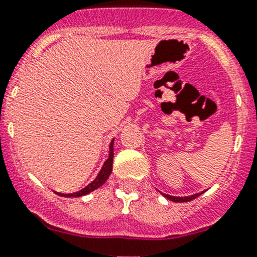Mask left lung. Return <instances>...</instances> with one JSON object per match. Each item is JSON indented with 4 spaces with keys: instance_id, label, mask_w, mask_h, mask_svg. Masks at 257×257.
<instances>
[{
    "instance_id": "8db88e82",
    "label": "left lung",
    "mask_w": 257,
    "mask_h": 257,
    "mask_svg": "<svg viewBox=\"0 0 257 257\" xmlns=\"http://www.w3.org/2000/svg\"><path fill=\"white\" fill-rule=\"evenodd\" d=\"M200 194H201V193L195 194V195H191V196H184V198H178V196L167 195V194H163V195H164L167 199H169V200L175 201V203H186V201H190V200H193V199L198 198V196L200 195Z\"/></svg>"
}]
</instances>
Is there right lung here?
Masks as SVG:
<instances>
[{"label":"right lung","mask_w":257,"mask_h":257,"mask_svg":"<svg viewBox=\"0 0 257 257\" xmlns=\"http://www.w3.org/2000/svg\"><path fill=\"white\" fill-rule=\"evenodd\" d=\"M113 142L110 143V147H109V158H108L107 160H105L104 165H103L102 170L99 172V174H98V177L94 179V180L92 181L90 184H88L85 188H83L82 190L77 191V193H73V194H59L58 195L61 196H67V198H77V196H82V195H85V194L90 193V191L95 190V189L99 188L100 185H103V184L107 181V179L109 178L110 173H112V167H113Z\"/></svg>","instance_id":"right-lung-1"}]
</instances>
